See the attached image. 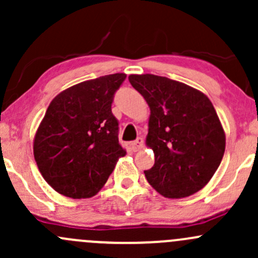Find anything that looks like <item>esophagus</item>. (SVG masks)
Instances as JSON below:
<instances>
[{"label":"esophagus","instance_id":"34e87169","mask_svg":"<svg viewBox=\"0 0 258 258\" xmlns=\"http://www.w3.org/2000/svg\"><path fill=\"white\" fill-rule=\"evenodd\" d=\"M143 146H144L143 138H138L137 140L133 141V143H132V149L134 151H139L140 149H143Z\"/></svg>","mask_w":258,"mask_h":258}]
</instances>
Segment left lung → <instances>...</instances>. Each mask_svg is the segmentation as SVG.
Segmentation results:
<instances>
[{"instance_id":"1","label":"left lung","mask_w":258,"mask_h":258,"mask_svg":"<svg viewBox=\"0 0 258 258\" xmlns=\"http://www.w3.org/2000/svg\"><path fill=\"white\" fill-rule=\"evenodd\" d=\"M150 107L146 145L155 163L145 177L166 198L201 190L220 165L225 133L212 102L190 86L156 75H130Z\"/></svg>"}]
</instances>
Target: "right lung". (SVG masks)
I'll list each match as a JSON object with an SVG mask.
<instances>
[{
	"label": "right lung",
	"mask_w": 258,
	"mask_h": 258,
	"mask_svg": "<svg viewBox=\"0 0 258 258\" xmlns=\"http://www.w3.org/2000/svg\"><path fill=\"white\" fill-rule=\"evenodd\" d=\"M125 77L113 74L80 82L49 104L33 152L41 176L60 195L74 199L97 195L126 154L112 113L113 97Z\"/></svg>",
	"instance_id": "right-lung-1"
}]
</instances>
